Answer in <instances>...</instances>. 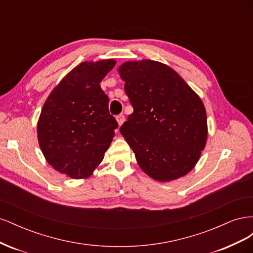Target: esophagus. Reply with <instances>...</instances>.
I'll use <instances>...</instances> for the list:
<instances>
[{
  "label": "esophagus",
  "mask_w": 253,
  "mask_h": 253,
  "mask_svg": "<svg viewBox=\"0 0 253 253\" xmlns=\"http://www.w3.org/2000/svg\"><path fill=\"white\" fill-rule=\"evenodd\" d=\"M116 120H117V122H118V126H121V125L125 122V120H126L125 115H124V114L118 115V116L116 117Z\"/></svg>",
  "instance_id": "1"
}]
</instances>
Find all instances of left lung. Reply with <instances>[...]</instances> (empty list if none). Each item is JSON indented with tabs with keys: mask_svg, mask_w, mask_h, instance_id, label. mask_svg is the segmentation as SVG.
Listing matches in <instances>:
<instances>
[{
	"mask_svg": "<svg viewBox=\"0 0 253 253\" xmlns=\"http://www.w3.org/2000/svg\"><path fill=\"white\" fill-rule=\"evenodd\" d=\"M118 73L134 109L120 133L141 170L158 181L185 176L197 164L208 136L202 99L157 61H127Z\"/></svg>",
	"mask_w": 253,
	"mask_h": 253,
	"instance_id": "left-lung-1",
	"label": "left lung"
}]
</instances>
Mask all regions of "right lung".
Listing matches in <instances>:
<instances>
[{"label": "right lung", "mask_w": 253, "mask_h": 253, "mask_svg": "<svg viewBox=\"0 0 253 253\" xmlns=\"http://www.w3.org/2000/svg\"><path fill=\"white\" fill-rule=\"evenodd\" d=\"M113 59L82 62L51 90L37 126L46 162L73 179L87 178L103 160L118 124L100 82Z\"/></svg>", "instance_id": "add662e5"}]
</instances>
